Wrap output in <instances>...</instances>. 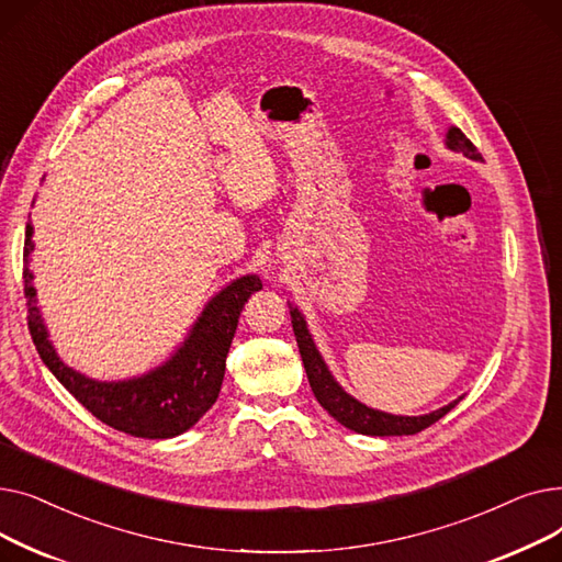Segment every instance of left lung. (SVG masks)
Instances as JSON below:
<instances>
[{"mask_svg": "<svg viewBox=\"0 0 562 562\" xmlns=\"http://www.w3.org/2000/svg\"><path fill=\"white\" fill-rule=\"evenodd\" d=\"M447 147L453 153H462L467 159L483 161L481 153L476 150V145L471 143L458 127H451L447 132ZM289 314H291L293 335H296L301 358H303V364L307 371L310 387H312L316 401L321 403V407L328 409V415L335 417L341 426L356 430V432H362V435H375V437L415 435V432H422L424 428L432 426L445 415H449V412L458 405L460 398L445 407L435 409V412H428V415H422V417H401V415H390V412L367 407L358 398L346 394L344 387L333 378V373L328 371L326 362H323L321 352L307 330V323H305V316L301 314V310L289 303Z\"/></svg>", "mask_w": 562, "mask_h": 562, "instance_id": "obj_1", "label": "left lung"}]
</instances>
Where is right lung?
Wrapping results in <instances>:
<instances>
[{
	"mask_svg": "<svg viewBox=\"0 0 562 562\" xmlns=\"http://www.w3.org/2000/svg\"><path fill=\"white\" fill-rule=\"evenodd\" d=\"M34 225L24 232V299L29 307V333L45 367L56 380L102 424L145 439H168L187 432L210 409L221 392L227 350L248 299L261 289L257 276H244L221 289L204 305L189 337L157 369L130 380H93L56 356L36 305L34 273L29 257L34 250Z\"/></svg>",
	"mask_w": 562,
	"mask_h": 562,
	"instance_id": "obj_1",
	"label": "right lung"
}]
</instances>
